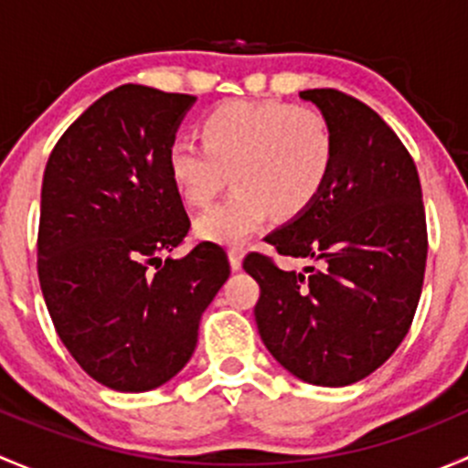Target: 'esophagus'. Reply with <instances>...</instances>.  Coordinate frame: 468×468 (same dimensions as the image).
<instances>
[{
    "mask_svg": "<svg viewBox=\"0 0 468 468\" xmlns=\"http://www.w3.org/2000/svg\"><path fill=\"white\" fill-rule=\"evenodd\" d=\"M242 261H244V249L242 247H233L229 251V262H230V269L233 271H238V269H242Z\"/></svg>",
    "mask_w": 468,
    "mask_h": 468,
    "instance_id": "esophagus-1",
    "label": "esophagus"
}]
</instances>
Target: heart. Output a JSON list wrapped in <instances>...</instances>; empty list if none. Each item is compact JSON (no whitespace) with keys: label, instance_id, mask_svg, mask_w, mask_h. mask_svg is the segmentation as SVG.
<instances>
[{"label":"heart","instance_id":"heart-1","mask_svg":"<svg viewBox=\"0 0 468 468\" xmlns=\"http://www.w3.org/2000/svg\"><path fill=\"white\" fill-rule=\"evenodd\" d=\"M201 144L176 140L167 149V176L183 204L201 207L224 187L235 190L197 217L195 235L239 247L281 217L308 210L335 165L330 124L310 106L282 101H230L201 120Z\"/></svg>","mask_w":468,"mask_h":468}]
</instances>
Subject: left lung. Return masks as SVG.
Wrapping results in <instances>:
<instances>
[{"mask_svg": "<svg viewBox=\"0 0 468 468\" xmlns=\"http://www.w3.org/2000/svg\"><path fill=\"white\" fill-rule=\"evenodd\" d=\"M330 124L335 165L319 199L269 233L281 256L319 267L282 271L261 253L244 269L261 285V339L292 376L319 387L367 378L412 325L426 271L421 183L399 135L339 90H303Z\"/></svg>", "mask_w": 468, "mask_h": 468, "instance_id": "8db88e82", "label": "left lung"}]
</instances>
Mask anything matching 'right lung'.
Masks as SVG:
<instances>
[{
    "mask_svg": "<svg viewBox=\"0 0 468 468\" xmlns=\"http://www.w3.org/2000/svg\"><path fill=\"white\" fill-rule=\"evenodd\" d=\"M197 97L120 86L56 143L42 178L37 278L60 342L115 391H149L192 357L204 310L230 276L190 230L167 176V149Z\"/></svg>",
    "mask_w": 468,
    "mask_h": 468,
    "instance_id": "obj_1",
    "label": "right lung"
}]
</instances>
